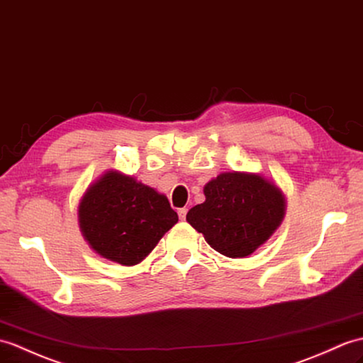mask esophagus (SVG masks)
Wrapping results in <instances>:
<instances>
[{"label":"esophagus","instance_id":"1","mask_svg":"<svg viewBox=\"0 0 363 363\" xmlns=\"http://www.w3.org/2000/svg\"><path fill=\"white\" fill-rule=\"evenodd\" d=\"M178 215H179V220L184 221V220H185V215H187V208H185V207H184V208H179V210H178Z\"/></svg>","mask_w":363,"mask_h":363}]
</instances>
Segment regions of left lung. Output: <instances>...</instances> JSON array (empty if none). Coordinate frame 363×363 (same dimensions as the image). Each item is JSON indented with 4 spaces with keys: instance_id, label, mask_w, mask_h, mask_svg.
I'll return each mask as SVG.
<instances>
[{
    "instance_id": "obj_1",
    "label": "left lung",
    "mask_w": 363,
    "mask_h": 363,
    "mask_svg": "<svg viewBox=\"0 0 363 363\" xmlns=\"http://www.w3.org/2000/svg\"><path fill=\"white\" fill-rule=\"evenodd\" d=\"M206 201L191 207L187 223L210 247L229 258L254 254L272 237L286 213L281 189L261 173L225 172L204 185Z\"/></svg>"
}]
</instances>
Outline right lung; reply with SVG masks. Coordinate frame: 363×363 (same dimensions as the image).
<instances>
[{"label":"right lung","instance_id":"obj_1","mask_svg":"<svg viewBox=\"0 0 363 363\" xmlns=\"http://www.w3.org/2000/svg\"><path fill=\"white\" fill-rule=\"evenodd\" d=\"M77 215L89 247L122 266L139 264L178 223L165 195L119 170L89 185Z\"/></svg>","mask_w":363,"mask_h":363}]
</instances>
